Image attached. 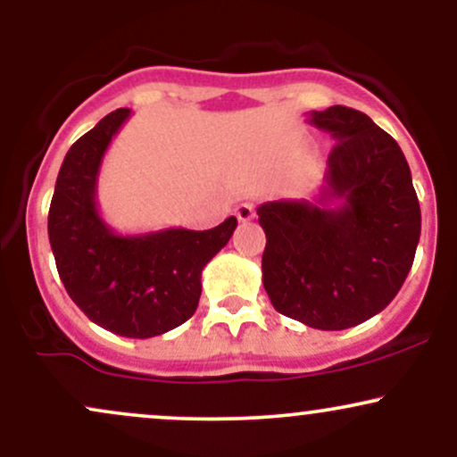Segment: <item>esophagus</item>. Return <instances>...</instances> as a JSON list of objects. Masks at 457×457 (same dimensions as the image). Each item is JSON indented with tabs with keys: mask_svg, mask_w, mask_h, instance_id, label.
Listing matches in <instances>:
<instances>
[{
	"mask_svg": "<svg viewBox=\"0 0 457 457\" xmlns=\"http://www.w3.org/2000/svg\"><path fill=\"white\" fill-rule=\"evenodd\" d=\"M236 217H238V221L249 223L251 219H255V206L251 202L238 204V206H236Z\"/></svg>",
	"mask_w": 457,
	"mask_h": 457,
	"instance_id": "1",
	"label": "esophagus"
}]
</instances>
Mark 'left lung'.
<instances>
[{
	"instance_id": "8db88e82",
	"label": "left lung",
	"mask_w": 457,
	"mask_h": 457,
	"mask_svg": "<svg viewBox=\"0 0 457 457\" xmlns=\"http://www.w3.org/2000/svg\"><path fill=\"white\" fill-rule=\"evenodd\" d=\"M307 122L337 144L316 197L258 208L262 281L283 316L344 330L400 292L421 236V208L402 148L370 115L333 104Z\"/></svg>"
}]
</instances>
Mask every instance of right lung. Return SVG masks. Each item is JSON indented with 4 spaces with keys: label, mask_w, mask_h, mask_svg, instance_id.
<instances>
[{
    "label": "right lung",
    "mask_w": 457,
    "mask_h": 457,
    "mask_svg": "<svg viewBox=\"0 0 457 457\" xmlns=\"http://www.w3.org/2000/svg\"><path fill=\"white\" fill-rule=\"evenodd\" d=\"M129 115L130 109H115L71 145L51 199L49 240L75 305L115 335L148 339L195 313L204 266L228 245L238 221L229 217L204 232H113L98 212V171Z\"/></svg>",
    "instance_id": "1"
}]
</instances>
